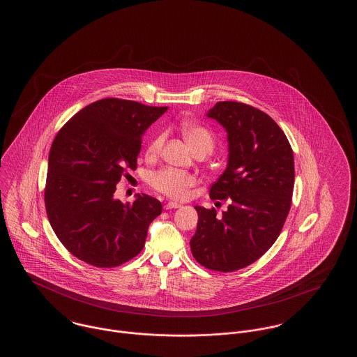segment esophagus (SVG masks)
Listing matches in <instances>:
<instances>
[{
  "mask_svg": "<svg viewBox=\"0 0 357 357\" xmlns=\"http://www.w3.org/2000/svg\"><path fill=\"white\" fill-rule=\"evenodd\" d=\"M181 207V204H176V202H167V204H165V208L166 210H170V208H179Z\"/></svg>",
  "mask_w": 357,
  "mask_h": 357,
  "instance_id": "esophagus-1",
  "label": "esophagus"
}]
</instances>
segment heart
Returning <instances> with one entry per match:
<instances>
[{
    "label": "heart",
    "mask_w": 357,
    "mask_h": 357,
    "mask_svg": "<svg viewBox=\"0 0 357 357\" xmlns=\"http://www.w3.org/2000/svg\"><path fill=\"white\" fill-rule=\"evenodd\" d=\"M182 135L191 149V151H195L198 149H204L208 153L214 147V137L208 130H206L202 126L192 124V123H183L181 126ZM165 142V135L156 136L150 146V153H158ZM151 185L158 191L163 192L165 195L182 199L185 198L188 190L195 185V176L183 172V171L172 170V169H165V170L155 172L151 178Z\"/></svg>",
    "instance_id": "heart-1"
}]
</instances>
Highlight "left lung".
I'll list each match as a JSON object with an SVG mask.
<instances>
[{"label":"left lung","mask_w":357,"mask_h":357,"mask_svg":"<svg viewBox=\"0 0 357 357\" xmlns=\"http://www.w3.org/2000/svg\"><path fill=\"white\" fill-rule=\"evenodd\" d=\"M227 134V165L210 188L211 199H230L222 215L195 206L194 258L207 269L234 272L265 255L288 217L294 158L284 131L265 112L237 102H218L206 114Z\"/></svg>","instance_id":"left-lung-1"}]
</instances>
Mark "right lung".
<instances>
[{"label": "right lung", "instance_id": "obj_1", "mask_svg": "<svg viewBox=\"0 0 357 357\" xmlns=\"http://www.w3.org/2000/svg\"><path fill=\"white\" fill-rule=\"evenodd\" d=\"M167 109L102 99L80 109L54 137L47 215L60 242L79 259L114 268L142 252L162 204L146 194L123 204L114 194L124 170L136 167L142 136Z\"/></svg>", "mask_w": 357, "mask_h": 357}]
</instances>
